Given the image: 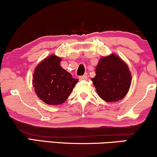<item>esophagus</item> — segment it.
<instances>
[{
	"instance_id": "1",
	"label": "esophagus",
	"mask_w": 157,
	"mask_h": 157,
	"mask_svg": "<svg viewBox=\"0 0 157 157\" xmlns=\"http://www.w3.org/2000/svg\"><path fill=\"white\" fill-rule=\"evenodd\" d=\"M87 78H88L87 75H82V76L79 77V79L81 80H87Z\"/></svg>"
}]
</instances>
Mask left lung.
Listing matches in <instances>:
<instances>
[{"mask_svg": "<svg viewBox=\"0 0 157 157\" xmlns=\"http://www.w3.org/2000/svg\"><path fill=\"white\" fill-rule=\"evenodd\" d=\"M98 95L107 102L122 99L129 91L132 75L127 64L116 54L101 58L92 78Z\"/></svg>", "mask_w": 157, "mask_h": 157, "instance_id": "obj_1", "label": "left lung"}]
</instances>
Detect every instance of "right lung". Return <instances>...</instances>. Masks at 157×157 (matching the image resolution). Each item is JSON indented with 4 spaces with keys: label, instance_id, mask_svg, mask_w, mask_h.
<instances>
[{
    "label": "right lung",
    "instance_id": "1",
    "mask_svg": "<svg viewBox=\"0 0 157 157\" xmlns=\"http://www.w3.org/2000/svg\"><path fill=\"white\" fill-rule=\"evenodd\" d=\"M61 58L51 55L36 67L33 86L37 97L50 105L65 102L78 79L60 67Z\"/></svg>",
    "mask_w": 157,
    "mask_h": 157
}]
</instances>
